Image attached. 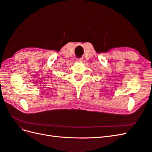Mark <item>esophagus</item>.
<instances>
[{"label": "esophagus", "mask_w": 152, "mask_h": 152, "mask_svg": "<svg viewBox=\"0 0 152 152\" xmlns=\"http://www.w3.org/2000/svg\"><path fill=\"white\" fill-rule=\"evenodd\" d=\"M83 59L82 58L76 59V62H83Z\"/></svg>", "instance_id": "34e87169"}]
</instances>
